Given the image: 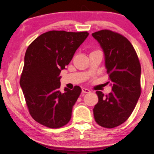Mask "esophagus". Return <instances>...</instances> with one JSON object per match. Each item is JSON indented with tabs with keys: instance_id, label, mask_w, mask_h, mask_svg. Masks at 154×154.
I'll list each match as a JSON object with an SVG mask.
<instances>
[{
	"instance_id": "esophagus-1",
	"label": "esophagus",
	"mask_w": 154,
	"mask_h": 154,
	"mask_svg": "<svg viewBox=\"0 0 154 154\" xmlns=\"http://www.w3.org/2000/svg\"><path fill=\"white\" fill-rule=\"evenodd\" d=\"M82 91H83V93H88V92H90V90L88 89V88H82Z\"/></svg>"
}]
</instances>
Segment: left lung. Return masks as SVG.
<instances>
[{
    "instance_id": "1",
    "label": "left lung",
    "mask_w": 154,
    "mask_h": 154,
    "mask_svg": "<svg viewBox=\"0 0 154 154\" xmlns=\"http://www.w3.org/2000/svg\"><path fill=\"white\" fill-rule=\"evenodd\" d=\"M104 53L112 91L108 95L96 91L98 102L93 109L95 122L106 128L125 122L141 94V66L134 48L127 38L109 29L91 34Z\"/></svg>"
}]
</instances>
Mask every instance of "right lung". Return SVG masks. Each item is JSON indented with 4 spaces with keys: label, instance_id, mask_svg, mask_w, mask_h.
Listing matches in <instances>:
<instances>
[{
    "label": "right lung",
    "instance_id": "1",
    "mask_svg": "<svg viewBox=\"0 0 154 154\" xmlns=\"http://www.w3.org/2000/svg\"><path fill=\"white\" fill-rule=\"evenodd\" d=\"M88 32L48 31L37 37L27 48L20 86L32 119L49 128L68 123L72 108L81 93L60 88V72L66 69L77 49L86 40Z\"/></svg>",
    "mask_w": 154,
    "mask_h": 154
}]
</instances>
